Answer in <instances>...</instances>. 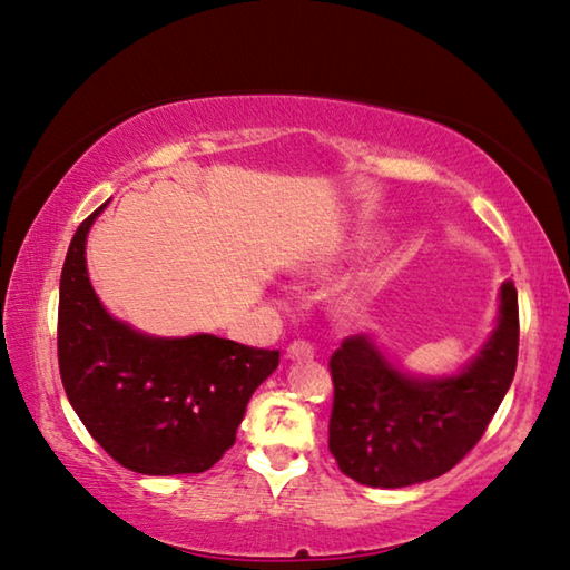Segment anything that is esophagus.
<instances>
[{"mask_svg": "<svg viewBox=\"0 0 570 570\" xmlns=\"http://www.w3.org/2000/svg\"><path fill=\"white\" fill-rule=\"evenodd\" d=\"M313 346L307 341H293L291 346H287V358L293 361H303V358H313Z\"/></svg>", "mask_w": 570, "mask_h": 570, "instance_id": "obj_1", "label": "esophagus"}]
</instances>
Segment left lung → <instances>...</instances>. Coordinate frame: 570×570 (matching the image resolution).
<instances>
[{
    "label": "left lung",
    "mask_w": 570,
    "mask_h": 570,
    "mask_svg": "<svg viewBox=\"0 0 570 570\" xmlns=\"http://www.w3.org/2000/svg\"><path fill=\"white\" fill-rule=\"evenodd\" d=\"M518 291L502 283L498 328L456 376H409L366 333L331 356L328 450L343 474L368 488H406L450 472L495 416L518 366Z\"/></svg>",
    "instance_id": "1"
}]
</instances>
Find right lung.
<instances>
[{"instance_id": "right-lung-1", "label": "right lung", "mask_w": 570, "mask_h": 570, "mask_svg": "<svg viewBox=\"0 0 570 570\" xmlns=\"http://www.w3.org/2000/svg\"><path fill=\"white\" fill-rule=\"evenodd\" d=\"M98 207L72 235L60 275L58 363L75 414L118 464L138 474L207 472L237 440L255 389L279 351L199 333L154 338L100 305L86 267Z\"/></svg>"}]
</instances>
